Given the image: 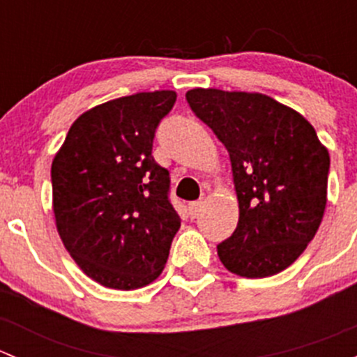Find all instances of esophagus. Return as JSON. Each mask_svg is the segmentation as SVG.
<instances>
[{"instance_id": "34e87169", "label": "esophagus", "mask_w": 357, "mask_h": 357, "mask_svg": "<svg viewBox=\"0 0 357 357\" xmlns=\"http://www.w3.org/2000/svg\"><path fill=\"white\" fill-rule=\"evenodd\" d=\"M200 211H202V202L200 200L190 202V204H188V212H190V215H192V218H197Z\"/></svg>"}]
</instances>
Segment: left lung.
<instances>
[{
    "instance_id": "1",
    "label": "left lung",
    "mask_w": 357,
    "mask_h": 357,
    "mask_svg": "<svg viewBox=\"0 0 357 357\" xmlns=\"http://www.w3.org/2000/svg\"><path fill=\"white\" fill-rule=\"evenodd\" d=\"M186 102L226 146L240 218L218 245L245 278L287 269L314 238L326 205L330 155L298 112L261 93L190 89Z\"/></svg>"
}]
</instances>
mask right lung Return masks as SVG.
<instances>
[{
    "label": "right lung",
    "instance_id": "1",
    "mask_svg": "<svg viewBox=\"0 0 357 357\" xmlns=\"http://www.w3.org/2000/svg\"><path fill=\"white\" fill-rule=\"evenodd\" d=\"M174 91L136 93L84 112L53 158V212L79 268L115 290L149 285L181 226L169 171L152 157Z\"/></svg>",
    "mask_w": 357,
    "mask_h": 357
}]
</instances>
